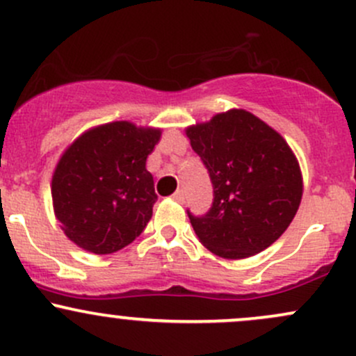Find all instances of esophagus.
Here are the masks:
<instances>
[{
  "instance_id": "esophagus-1",
  "label": "esophagus",
  "mask_w": 356,
  "mask_h": 356,
  "mask_svg": "<svg viewBox=\"0 0 356 356\" xmlns=\"http://www.w3.org/2000/svg\"><path fill=\"white\" fill-rule=\"evenodd\" d=\"M173 198L179 202V204H183V202H185V192H183V190H177V192L173 193Z\"/></svg>"
}]
</instances>
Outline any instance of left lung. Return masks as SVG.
<instances>
[{
	"mask_svg": "<svg viewBox=\"0 0 356 356\" xmlns=\"http://www.w3.org/2000/svg\"><path fill=\"white\" fill-rule=\"evenodd\" d=\"M213 188L204 216L186 210L195 234L229 259L271 246L296 217L302 177L284 137L253 113L229 110L186 131Z\"/></svg>",
	"mask_w": 356,
	"mask_h": 356,
	"instance_id": "obj_1",
	"label": "left lung"
}]
</instances>
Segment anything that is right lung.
Instances as JSON below:
<instances>
[{
	"label": "right lung",
	"instance_id": "1",
	"mask_svg": "<svg viewBox=\"0 0 356 356\" xmlns=\"http://www.w3.org/2000/svg\"><path fill=\"white\" fill-rule=\"evenodd\" d=\"M156 129L112 122L71 144L52 177V202L64 232L79 248L110 254L146 229L158 200L146 159Z\"/></svg>",
	"mask_w": 356,
	"mask_h": 356
}]
</instances>
